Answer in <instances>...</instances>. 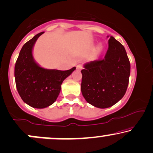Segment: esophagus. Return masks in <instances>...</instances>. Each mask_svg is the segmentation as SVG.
Listing matches in <instances>:
<instances>
[{
    "label": "esophagus",
    "instance_id": "1",
    "mask_svg": "<svg viewBox=\"0 0 153 153\" xmlns=\"http://www.w3.org/2000/svg\"><path fill=\"white\" fill-rule=\"evenodd\" d=\"M82 64H78V65L76 66V69H79V70H81V69H82Z\"/></svg>",
    "mask_w": 153,
    "mask_h": 153
}]
</instances>
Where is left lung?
<instances>
[{
  "mask_svg": "<svg viewBox=\"0 0 153 153\" xmlns=\"http://www.w3.org/2000/svg\"><path fill=\"white\" fill-rule=\"evenodd\" d=\"M81 72V89L88 103L102 109L115 105L129 84L130 63L125 47L110 36L105 58L87 63Z\"/></svg>",
  "mask_w": 153,
  "mask_h": 153,
  "instance_id": "8db88e82",
  "label": "left lung"
}]
</instances>
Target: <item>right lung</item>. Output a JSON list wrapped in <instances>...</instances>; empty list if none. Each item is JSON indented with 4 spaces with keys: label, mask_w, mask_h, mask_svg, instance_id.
Masks as SVG:
<instances>
[{
    "label": "right lung",
    "mask_w": 153,
    "mask_h": 153,
    "mask_svg": "<svg viewBox=\"0 0 153 153\" xmlns=\"http://www.w3.org/2000/svg\"><path fill=\"white\" fill-rule=\"evenodd\" d=\"M44 32L36 34L23 46L15 65V80L18 92L25 103L33 108L42 109L54 102L61 91L63 81L76 67L66 71L45 69L34 62L32 48Z\"/></svg>",
    "instance_id": "right-lung-1"
}]
</instances>
